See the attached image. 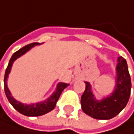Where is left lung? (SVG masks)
I'll list each match as a JSON object with an SVG mask.
<instances>
[{
    "mask_svg": "<svg viewBox=\"0 0 134 134\" xmlns=\"http://www.w3.org/2000/svg\"><path fill=\"white\" fill-rule=\"evenodd\" d=\"M117 65V80L114 91L109 96L97 101L91 91V85L86 83V90L81 96V108L86 114L100 120L116 117L129 102L131 92V78L125 59L119 57Z\"/></svg>",
    "mask_w": 134,
    "mask_h": 134,
    "instance_id": "obj_1",
    "label": "left lung"
}]
</instances>
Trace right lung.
<instances>
[{
    "label": "right lung",
    "mask_w": 134,
    "mask_h": 134,
    "mask_svg": "<svg viewBox=\"0 0 134 134\" xmlns=\"http://www.w3.org/2000/svg\"><path fill=\"white\" fill-rule=\"evenodd\" d=\"M38 44H39L38 43H32L30 44H27L26 46H24L23 48H21L18 51L14 53L9 61L8 66L7 68V70H5V77H4V90H5V93L9 102L12 104V107H14L17 111H19L20 113L23 114L25 116H27V117H38V116H42L43 114L49 113L50 111H52L55 107L56 102H58L62 91L69 86V84H66V83H59L58 86H57L56 91L52 94V96L49 98H48L46 101H44V102L32 104V105H26V104L21 103L19 102H17L16 100H15L12 96L11 92H10L7 87V80L9 73L11 71L13 62H14L17 58H19L20 56H21L26 52H27L30 48Z\"/></svg>",
    "instance_id": "right-lung-1"
}]
</instances>
